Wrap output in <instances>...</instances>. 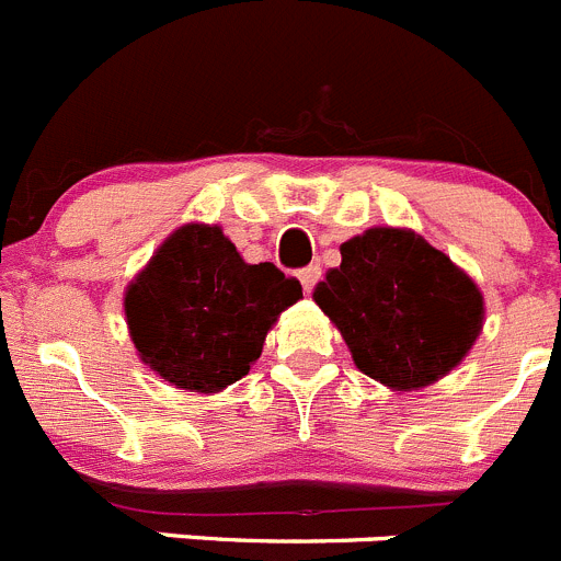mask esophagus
Instances as JSON below:
<instances>
[{
    "mask_svg": "<svg viewBox=\"0 0 561 561\" xmlns=\"http://www.w3.org/2000/svg\"><path fill=\"white\" fill-rule=\"evenodd\" d=\"M318 279H321V268H318V265H310V268L299 271V282L301 287H305V293H312V287L318 285Z\"/></svg>",
    "mask_w": 561,
    "mask_h": 561,
    "instance_id": "esophagus-1",
    "label": "esophagus"
}]
</instances>
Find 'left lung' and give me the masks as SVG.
Instances as JSON below:
<instances>
[{
	"label": "left lung",
	"mask_w": 561,
	"mask_h": 561,
	"mask_svg": "<svg viewBox=\"0 0 561 561\" xmlns=\"http://www.w3.org/2000/svg\"><path fill=\"white\" fill-rule=\"evenodd\" d=\"M312 299L363 375L393 391L450 375L483 330L476 282L411 229L377 226L346 240Z\"/></svg>",
	"instance_id": "obj_1"
}]
</instances>
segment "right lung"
<instances>
[{"label": "right lung", "mask_w": 561, "mask_h": 561, "mask_svg": "<svg viewBox=\"0 0 561 561\" xmlns=\"http://www.w3.org/2000/svg\"><path fill=\"white\" fill-rule=\"evenodd\" d=\"M299 279L271 262L249 265L220 226L186 224L159 245L125 290L136 352L161 380L218 393L249 375Z\"/></svg>", "instance_id": "add662e5"}]
</instances>
